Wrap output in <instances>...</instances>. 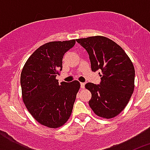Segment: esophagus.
Here are the masks:
<instances>
[{
  "label": "esophagus",
  "mask_w": 150,
  "mask_h": 150,
  "mask_svg": "<svg viewBox=\"0 0 150 150\" xmlns=\"http://www.w3.org/2000/svg\"><path fill=\"white\" fill-rule=\"evenodd\" d=\"M85 83H80V86H81V88H85Z\"/></svg>",
  "instance_id": "esophagus-1"
}]
</instances>
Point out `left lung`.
<instances>
[{"instance_id": "1", "label": "left lung", "mask_w": 150, "mask_h": 150, "mask_svg": "<svg viewBox=\"0 0 150 150\" xmlns=\"http://www.w3.org/2000/svg\"><path fill=\"white\" fill-rule=\"evenodd\" d=\"M76 42L88 53L91 71H101L100 85L85 86L91 93L88 104L99 117L112 119L125 109L134 89L133 63L121 46L103 36L80 38Z\"/></svg>"}]
</instances>
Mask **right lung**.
Segmentation results:
<instances>
[{"instance_id":"add662e5","label":"right lung","mask_w":150,"mask_h":150,"mask_svg":"<svg viewBox=\"0 0 150 150\" xmlns=\"http://www.w3.org/2000/svg\"><path fill=\"white\" fill-rule=\"evenodd\" d=\"M75 43L71 40L42 45L29 57L21 73L24 104L35 120L48 128H59L67 122L80 88L77 80L59 84L56 79L64 55Z\"/></svg>"}]
</instances>
